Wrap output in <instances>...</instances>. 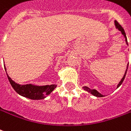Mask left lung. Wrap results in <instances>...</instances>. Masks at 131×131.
Here are the masks:
<instances>
[{
	"mask_svg": "<svg viewBox=\"0 0 131 131\" xmlns=\"http://www.w3.org/2000/svg\"><path fill=\"white\" fill-rule=\"evenodd\" d=\"M115 26H116V27L120 31L122 32V34L124 36V37H125L126 38V44L128 45V42H127V38H126V34H125V31H124V30L123 27H122L120 25H119V23L118 22L116 21V20H115ZM128 64L127 65V69H128ZM127 69L126 70V72L125 73H124V77L122 78V79L121 80V81L119 82V83L118 84V85H117V87H119V86L121 85L122 83L123 82L124 80V78H125V76H126V72H127ZM83 89L84 90H86V91H87L88 92L91 93V94L93 95H95V96L96 97H103V95H102L101 93H100L99 92H97L96 90L95 89H89V87H87V86H84Z\"/></svg>",
	"mask_w": 131,
	"mask_h": 131,
	"instance_id": "1",
	"label": "left lung"
}]
</instances>
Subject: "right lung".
<instances>
[{
  "mask_svg": "<svg viewBox=\"0 0 131 131\" xmlns=\"http://www.w3.org/2000/svg\"><path fill=\"white\" fill-rule=\"evenodd\" d=\"M5 69L6 71L5 67ZM7 75L12 86L18 94L26 97L27 98L31 99V100H42V99L45 98L46 97L50 94L51 92H52L53 90L56 87V85L55 84L42 86H35L31 84L20 85L13 81L9 77L7 73Z\"/></svg>",
  "mask_w": 131,
  "mask_h": 131,
  "instance_id": "obj_1",
  "label": "right lung"
}]
</instances>
